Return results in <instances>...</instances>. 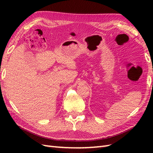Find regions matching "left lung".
I'll return each instance as SVG.
<instances>
[{"instance_id":"left-lung-1","label":"left lung","mask_w":153,"mask_h":153,"mask_svg":"<svg viewBox=\"0 0 153 153\" xmlns=\"http://www.w3.org/2000/svg\"><path fill=\"white\" fill-rule=\"evenodd\" d=\"M152 84H153V82H152Z\"/></svg>"}]
</instances>
